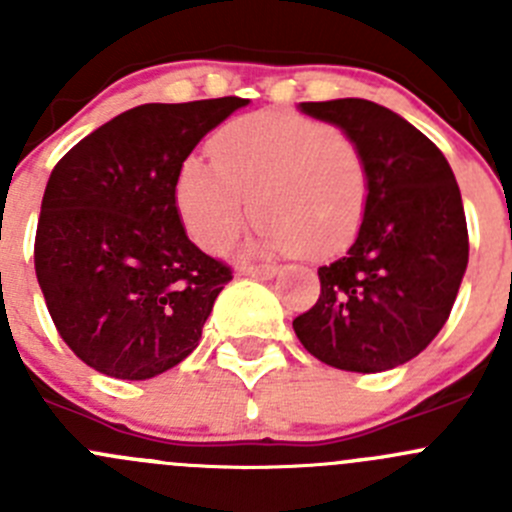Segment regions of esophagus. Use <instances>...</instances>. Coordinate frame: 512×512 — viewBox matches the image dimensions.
Masks as SVG:
<instances>
[{
	"instance_id": "obj_1",
	"label": "esophagus",
	"mask_w": 512,
	"mask_h": 512,
	"mask_svg": "<svg viewBox=\"0 0 512 512\" xmlns=\"http://www.w3.org/2000/svg\"><path fill=\"white\" fill-rule=\"evenodd\" d=\"M240 275L257 277V280H272L277 275V267L272 265H242Z\"/></svg>"
}]
</instances>
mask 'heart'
<instances>
[{"mask_svg": "<svg viewBox=\"0 0 512 512\" xmlns=\"http://www.w3.org/2000/svg\"><path fill=\"white\" fill-rule=\"evenodd\" d=\"M213 165L190 158L178 175V208L190 237L223 252L260 218L250 242L262 255H342L369 208V165L354 138L287 111L230 121L208 143Z\"/></svg>", "mask_w": 512, "mask_h": 512, "instance_id": "heart-1", "label": "heart"}]
</instances>
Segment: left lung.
Returning a JSON list of instances; mask_svg holds the SVG:
<instances>
[{"instance_id":"obj_1","label":"left lung","mask_w":512,"mask_h":512,"mask_svg":"<svg viewBox=\"0 0 512 512\" xmlns=\"http://www.w3.org/2000/svg\"><path fill=\"white\" fill-rule=\"evenodd\" d=\"M369 165V208L347 257L319 267L317 304L292 322L309 354L359 374L394 369L433 342L468 265L461 190L446 156L406 118L366 98L304 101Z\"/></svg>"}]
</instances>
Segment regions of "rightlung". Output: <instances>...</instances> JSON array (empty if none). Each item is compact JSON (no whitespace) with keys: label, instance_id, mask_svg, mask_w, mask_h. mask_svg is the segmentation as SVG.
<instances>
[{"label":"right lung","instance_id":"right-lung-1","mask_svg":"<svg viewBox=\"0 0 512 512\" xmlns=\"http://www.w3.org/2000/svg\"><path fill=\"white\" fill-rule=\"evenodd\" d=\"M242 106L247 98L237 96L143 103L51 170L36 280L56 332L91 369L143 381L198 347L232 272L188 240L175 185L205 133Z\"/></svg>","mask_w":512,"mask_h":512}]
</instances>
